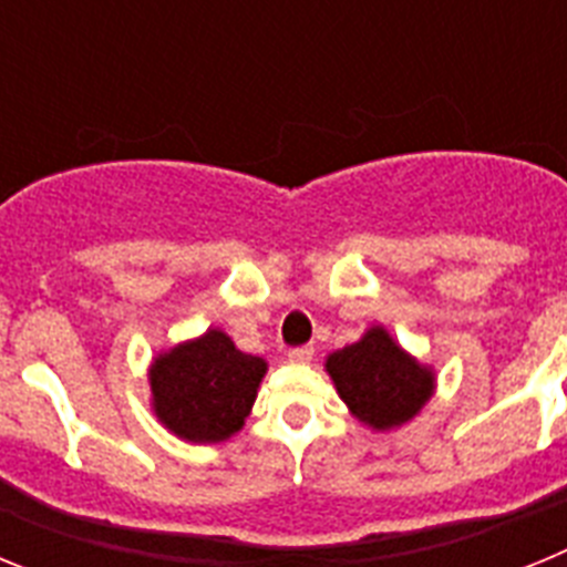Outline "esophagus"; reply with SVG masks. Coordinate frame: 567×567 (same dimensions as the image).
<instances>
[{
  "label": "esophagus",
  "mask_w": 567,
  "mask_h": 567,
  "mask_svg": "<svg viewBox=\"0 0 567 567\" xmlns=\"http://www.w3.org/2000/svg\"><path fill=\"white\" fill-rule=\"evenodd\" d=\"M312 354H315V349L312 346H298V349H289V363H309V360H312Z\"/></svg>",
  "instance_id": "esophagus-1"
}]
</instances>
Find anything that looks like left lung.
I'll list each match as a JSON object with an SVG mask.
<instances>
[{"instance_id": "8db88e82", "label": "left lung", "mask_w": 567, "mask_h": 567, "mask_svg": "<svg viewBox=\"0 0 567 567\" xmlns=\"http://www.w3.org/2000/svg\"><path fill=\"white\" fill-rule=\"evenodd\" d=\"M349 414L372 432H398L412 423L437 392L434 365L420 363L392 338L383 323L360 340L329 352L323 363Z\"/></svg>"}]
</instances>
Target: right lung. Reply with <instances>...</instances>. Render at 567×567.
Here are the masks:
<instances>
[{
	"label": "right lung",
	"mask_w": 567,
	"mask_h": 567,
	"mask_svg": "<svg viewBox=\"0 0 567 567\" xmlns=\"http://www.w3.org/2000/svg\"><path fill=\"white\" fill-rule=\"evenodd\" d=\"M267 369V360L209 327L150 360V409L184 443H224L247 423Z\"/></svg>",
	"instance_id": "obj_1"
}]
</instances>
